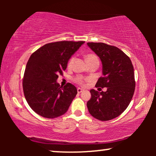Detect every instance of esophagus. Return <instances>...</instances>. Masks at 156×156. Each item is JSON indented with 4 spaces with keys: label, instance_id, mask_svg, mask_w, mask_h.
<instances>
[{
    "label": "esophagus",
    "instance_id": "obj_1",
    "mask_svg": "<svg viewBox=\"0 0 156 156\" xmlns=\"http://www.w3.org/2000/svg\"><path fill=\"white\" fill-rule=\"evenodd\" d=\"M84 91V89H81V88H77V92L80 94V93H81V92H82V91Z\"/></svg>",
    "mask_w": 156,
    "mask_h": 156
}]
</instances>
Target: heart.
<instances>
[{
  "mask_svg": "<svg viewBox=\"0 0 156 156\" xmlns=\"http://www.w3.org/2000/svg\"><path fill=\"white\" fill-rule=\"evenodd\" d=\"M86 59H87V62L89 63V62H92V61L98 60V58H97V57L96 56V55L91 54V55H87ZM74 60V57H72V58L69 59V63H68V66H69H69H71L72 64H73ZM74 81H75L76 83H78V84H83L84 83V79L82 77V76H77V77H76L75 79H74Z\"/></svg>",
  "mask_w": 156,
  "mask_h": 156,
  "instance_id": "1",
  "label": "heart"
}]
</instances>
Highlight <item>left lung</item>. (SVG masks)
<instances>
[{
    "label": "left lung",
    "mask_w": 156,
    "mask_h": 156,
    "mask_svg": "<svg viewBox=\"0 0 156 156\" xmlns=\"http://www.w3.org/2000/svg\"><path fill=\"white\" fill-rule=\"evenodd\" d=\"M87 45L99 57L102 74L96 87H106V91L91 89L87 106L91 116L100 121H108L126 109L135 91L133 67L123 51L103 42H88Z\"/></svg>",
    "instance_id": "left-lung-1"
}]
</instances>
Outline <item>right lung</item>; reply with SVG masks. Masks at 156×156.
I'll list each match as a JSON object with an SVG mask.
<instances>
[{
    "instance_id": "right-lung-1",
    "label": "right lung",
    "mask_w": 156,
    "mask_h": 156,
    "mask_svg": "<svg viewBox=\"0 0 156 156\" xmlns=\"http://www.w3.org/2000/svg\"><path fill=\"white\" fill-rule=\"evenodd\" d=\"M84 41H60L43 45L31 55L23 80L25 99L35 113L54 119L65 114L77 94L73 84L60 87L57 80Z\"/></svg>"
}]
</instances>
